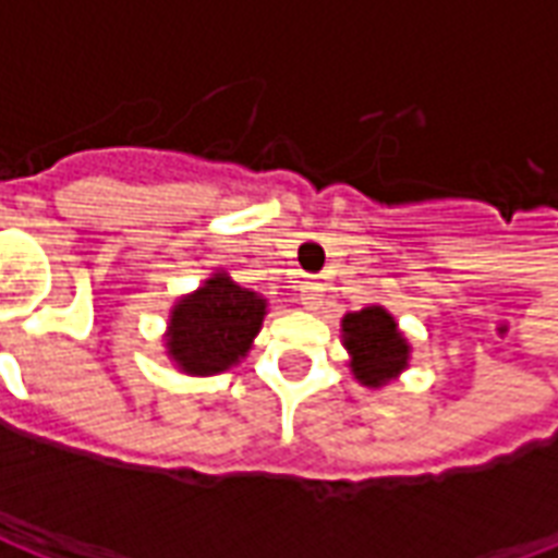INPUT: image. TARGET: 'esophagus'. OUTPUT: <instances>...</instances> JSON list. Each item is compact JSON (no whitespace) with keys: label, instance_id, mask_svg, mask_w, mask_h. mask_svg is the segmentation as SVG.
Returning <instances> with one entry per match:
<instances>
[{"label":"esophagus","instance_id":"esophagus-1","mask_svg":"<svg viewBox=\"0 0 558 558\" xmlns=\"http://www.w3.org/2000/svg\"><path fill=\"white\" fill-rule=\"evenodd\" d=\"M302 304L307 307V311H319V304H323V283H316V280H304Z\"/></svg>","mask_w":558,"mask_h":558}]
</instances>
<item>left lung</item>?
<instances>
[{"mask_svg": "<svg viewBox=\"0 0 558 558\" xmlns=\"http://www.w3.org/2000/svg\"><path fill=\"white\" fill-rule=\"evenodd\" d=\"M343 347L350 352L352 376L367 388H383L410 367V343L386 307L371 304L340 323Z\"/></svg>", "mask_w": 558, "mask_h": 558, "instance_id": "8db88e82", "label": "left lung"}]
</instances>
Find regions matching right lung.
<instances>
[{
  "label": "right lung",
  "mask_w": 558,
  "mask_h": 558,
  "mask_svg": "<svg viewBox=\"0 0 558 558\" xmlns=\"http://www.w3.org/2000/svg\"><path fill=\"white\" fill-rule=\"evenodd\" d=\"M266 299L239 287L227 271L172 304L167 323V355L179 371L211 376L230 371L251 350L266 319Z\"/></svg>",
  "instance_id": "right-lung-1"
}]
</instances>
